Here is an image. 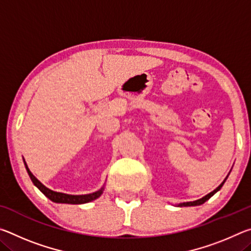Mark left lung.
<instances>
[{"instance_id": "8db88e82", "label": "left lung", "mask_w": 251, "mask_h": 251, "mask_svg": "<svg viewBox=\"0 0 251 251\" xmlns=\"http://www.w3.org/2000/svg\"><path fill=\"white\" fill-rule=\"evenodd\" d=\"M225 181H226V179H225L222 184H220L217 188H216L215 190H212L211 193H209L208 195H206L205 197H202V198H201V199H198V201H189V202H184V203H180L179 206H198V205H201V203H203L205 201H207L208 199H209L211 196H214V195L218 192V190L222 188L223 187V185L225 184Z\"/></svg>"}]
</instances>
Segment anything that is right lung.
<instances>
[{
	"label": "right lung",
	"instance_id": "1",
	"mask_svg": "<svg viewBox=\"0 0 251 251\" xmlns=\"http://www.w3.org/2000/svg\"><path fill=\"white\" fill-rule=\"evenodd\" d=\"M24 164H25V167H26V171L28 173V176L31 177V179L33 181V184L35 185L37 188H39L41 192L43 193L46 197L50 198L52 201L62 202V203H74V205H77V203H85V202H90L92 201H94V199L99 198L101 195V193H103V188L99 190V192H96V193L88 194V195H78V196L53 192V190L46 188V187L43 184H42L41 181H39L35 177H34L33 174L29 172V169L27 167L26 163H25V160H24Z\"/></svg>",
	"mask_w": 251,
	"mask_h": 251
}]
</instances>
